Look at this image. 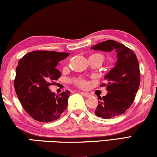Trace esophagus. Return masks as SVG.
Listing matches in <instances>:
<instances>
[{"instance_id": "esophagus-1", "label": "esophagus", "mask_w": 157, "mask_h": 157, "mask_svg": "<svg viewBox=\"0 0 157 157\" xmlns=\"http://www.w3.org/2000/svg\"><path fill=\"white\" fill-rule=\"evenodd\" d=\"M81 94L82 95L86 97V98H88V97H90V95H91V94H90V93H88V92H82Z\"/></svg>"}]
</instances>
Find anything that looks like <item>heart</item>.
<instances>
[{
  "instance_id": "heart-1",
  "label": "heart",
  "mask_w": 157,
  "mask_h": 157,
  "mask_svg": "<svg viewBox=\"0 0 157 157\" xmlns=\"http://www.w3.org/2000/svg\"><path fill=\"white\" fill-rule=\"evenodd\" d=\"M89 59H98L100 61L101 63H102L104 61H105V57L104 56V55L101 53H94L92 54L91 56H90ZM72 82H73L75 85L80 87H85L87 86V82L84 78H75L72 80Z\"/></svg>"
}]
</instances>
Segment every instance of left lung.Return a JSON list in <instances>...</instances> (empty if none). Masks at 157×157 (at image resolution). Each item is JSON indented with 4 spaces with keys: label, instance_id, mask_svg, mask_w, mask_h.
Listing matches in <instances>:
<instances>
[{
    "label": "left lung",
    "instance_id": "1",
    "mask_svg": "<svg viewBox=\"0 0 157 157\" xmlns=\"http://www.w3.org/2000/svg\"><path fill=\"white\" fill-rule=\"evenodd\" d=\"M91 49L105 52H116V66L106 75L108 82L101 84L107 87V94L102 98L95 109L99 117L111 119L120 116L129 109L135 99L140 85V65L135 53L129 48L117 41L105 40L92 46Z\"/></svg>",
    "mask_w": 157,
    "mask_h": 157
}]
</instances>
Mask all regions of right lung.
Listing matches in <instances>:
<instances>
[{"instance_id":"obj_1","label":"right lung","mask_w":157,"mask_h":157,"mask_svg":"<svg viewBox=\"0 0 157 157\" xmlns=\"http://www.w3.org/2000/svg\"><path fill=\"white\" fill-rule=\"evenodd\" d=\"M69 55L36 50L25 55L18 62L14 79L15 92L25 112L38 122L57 120L67 107L70 92L56 94L49 87L61 77L56 66Z\"/></svg>"}]
</instances>
